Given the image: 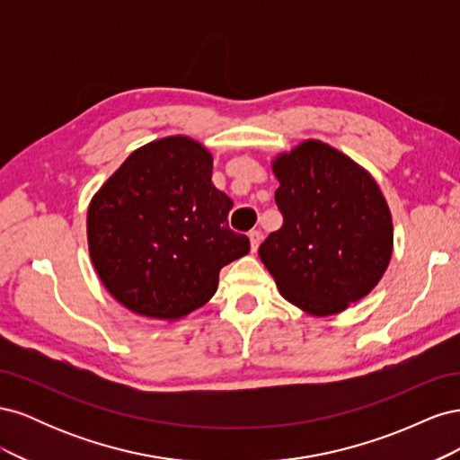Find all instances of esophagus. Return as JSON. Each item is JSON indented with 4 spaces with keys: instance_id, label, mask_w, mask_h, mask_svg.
<instances>
[{
    "instance_id": "esophagus-1",
    "label": "esophagus",
    "mask_w": 460,
    "mask_h": 460,
    "mask_svg": "<svg viewBox=\"0 0 460 460\" xmlns=\"http://www.w3.org/2000/svg\"><path fill=\"white\" fill-rule=\"evenodd\" d=\"M261 240H262V232L261 230H252V232H249V242H252V252L253 253L257 252Z\"/></svg>"
}]
</instances>
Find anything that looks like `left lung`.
I'll list each match as a JSON object with an SVG mask.
<instances>
[{"mask_svg": "<svg viewBox=\"0 0 460 460\" xmlns=\"http://www.w3.org/2000/svg\"><path fill=\"white\" fill-rule=\"evenodd\" d=\"M272 172L284 225L259 257L291 305L313 316L338 314L370 294L392 259L384 193L367 169L320 140L278 153Z\"/></svg>", "mask_w": 460, "mask_h": 460, "instance_id": "8db88e82", "label": "left lung"}]
</instances>
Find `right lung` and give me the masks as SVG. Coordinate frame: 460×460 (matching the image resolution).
I'll use <instances>...</instances> for the list:
<instances>
[{"instance_id":"1","label":"right lung","mask_w":460,"mask_h":460,"mask_svg":"<svg viewBox=\"0 0 460 460\" xmlns=\"http://www.w3.org/2000/svg\"><path fill=\"white\" fill-rule=\"evenodd\" d=\"M211 176V151L169 136L132 151L92 198L90 259L128 311L182 318L215 296L222 267L249 253L247 235L228 228L234 201Z\"/></svg>"}]
</instances>
